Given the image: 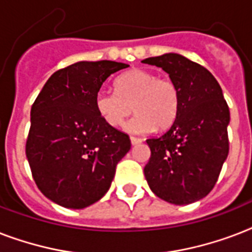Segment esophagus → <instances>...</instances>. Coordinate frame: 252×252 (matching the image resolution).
<instances>
[{"instance_id": "obj_1", "label": "esophagus", "mask_w": 252, "mask_h": 252, "mask_svg": "<svg viewBox=\"0 0 252 252\" xmlns=\"http://www.w3.org/2000/svg\"><path fill=\"white\" fill-rule=\"evenodd\" d=\"M130 142H132V145H137V144H141L142 140L141 138H138V137H130Z\"/></svg>"}]
</instances>
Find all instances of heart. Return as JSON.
Returning <instances> with one entry per match:
<instances>
[{
	"label": "heart",
	"mask_w": 252,
	"mask_h": 252,
	"mask_svg": "<svg viewBox=\"0 0 252 252\" xmlns=\"http://www.w3.org/2000/svg\"><path fill=\"white\" fill-rule=\"evenodd\" d=\"M95 110L111 126H122L128 115L136 114L126 123L129 133H148L167 128L175 122L180 106L179 87L171 78L133 69L115 81V93L99 90L94 99Z\"/></svg>",
	"instance_id": "obj_1"
}]
</instances>
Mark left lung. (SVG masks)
<instances>
[{"label": "left lung", "instance_id": "8db88e82", "mask_svg": "<svg viewBox=\"0 0 252 252\" xmlns=\"http://www.w3.org/2000/svg\"><path fill=\"white\" fill-rule=\"evenodd\" d=\"M167 73L179 87L175 122L159 137L148 138L144 174L150 189L175 205L195 203L215 187L229 154L230 111L212 73L178 53L142 60Z\"/></svg>", "mask_w": 252, "mask_h": 252}]
</instances>
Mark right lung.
I'll list each match as a JSON object with an SVG mask.
<instances>
[{"mask_svg":"<svg viewBox=\"0 0 252 252\" xmlns=\"http://www.w3.org/2000/svg\"><path fill=\"white\" fill-rule=\"evenodd\" d=\"M129 65L80 61L49 77L31 107L26 156L41 193L61 207L82 209L106 195L129 136L95 110V94Z\"/></svg>","mask_w":252,"mask_h":252,"instance_id":"add662e5","label":"right lung"}]
</instances>
